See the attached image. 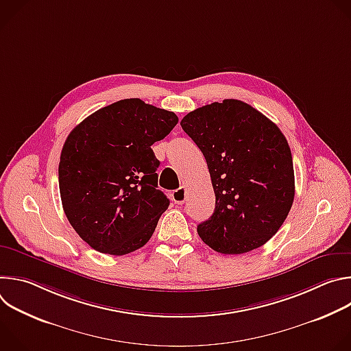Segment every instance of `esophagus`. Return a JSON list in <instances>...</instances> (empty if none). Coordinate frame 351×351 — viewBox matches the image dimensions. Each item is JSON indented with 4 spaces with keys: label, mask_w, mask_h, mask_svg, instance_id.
Instances as JSON below:
<instances>
[{
    "label": "esophagus",
    "mask_w": 351,
    "mask_h": 351,
    "mask_svg": "<svg viewBox=\"0 0 351 351\" xmlns=\"http://www.w3.org/2000/svg\"><path fill=\"white\" fill-rule=\"evenodd\" d=\"M172 199L175 202V204H184V202H186V189L179 187L178 190H175L172 193Z\"/></svg>",
    "instance_id": "obj_1"
}]
</instances>
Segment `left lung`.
Here are the masks:
<instances>
[{"label": "left lung", "instance_id": "obj_1", "mask_svg": "<svg viewBox=\"0 0 351 351\" xmlns=\"http://www.w3.org/2000/svg\"><path fill=\"white\" fill-rule=\"evenodd\" d=\"M180 126L206 157L215 191L214 214L197 226L198 236L221 254L265 244L294 198L293 160L280 129L239 99L197 108Z\"/></svg>", "mask_w": 351, "mask_h": 351}]
</instances>
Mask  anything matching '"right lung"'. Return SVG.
Here are the masks:
<instances>
[{"label": "right lung", "instance_id": "add662e5", "mask_svg": "<svg viewBox=\"0 0 351 351\" xmlns=\"http://www.w3.org/2000/svg\"><path fill=\"white\" fill-rule=\"evenodd\" d=\"M167 110L126 98L80 122L62 147L58 180L65 215L94 250L125 256L153 236L169 207L157 189L152 145L178 123Z\"/></svg>", "mask_w": 351, "mask_h": 351}]
</instances>
